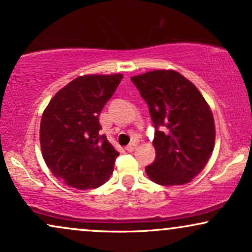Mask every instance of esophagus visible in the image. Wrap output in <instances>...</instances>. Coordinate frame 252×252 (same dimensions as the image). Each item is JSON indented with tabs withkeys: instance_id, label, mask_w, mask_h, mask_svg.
Instances as JSON below:
<instances>
[{
	"instance_id": "34e87169",
	"label": "esophagus",
	"mask_w": 252,
	"mask_h": 252,
	"mask_svg": "<svg viewBox=\"0 0 252 252\" xmlns=\"http://www.w3.org/2000/svg\"><path fill=\"white\" fill-rule=\"evenodd\" d=\"M126 149L128 150V152H134V150L136 149V144L135 143H130L126 147Z\"/></svg>"
}]
</instances>
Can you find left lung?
<instances>
[{"label": "left lung", "instance_id": "obj_1", "mask_svg": "<svg viewBox=\"0 0 252 252\" xmlns=\"http://www.w3.org/2000/svg\"><path fill=\"white\" fill-rule=\"evenodd\" d=\"M148 104L155 126L149 179L162 186L184 185L206 166L216 130L210 106L193 83L176 71H150L130 78Z\"/></svg>", "mask_w": 252, "mask_h": 252}]
</instances>
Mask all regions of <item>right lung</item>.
<instances>
[{
	"label": "right lung",
	"mask_w": 252,
	"mask_h": 252,
	"mask_svg": "<svg viewBox=\"0 0 252 252\" xmlns=\"http://www.w3.org/2000/svg\"><path fill=\"white\" fill-rule=\"evenodd\" d=\"M122 74L78 77L57 92L43 111L40 144L57 179L78 189L108 181L120 155L100 135L99 115L116 91Z\"/></svg>",
	"instance_id": "obj_1"
}]
</instances>
